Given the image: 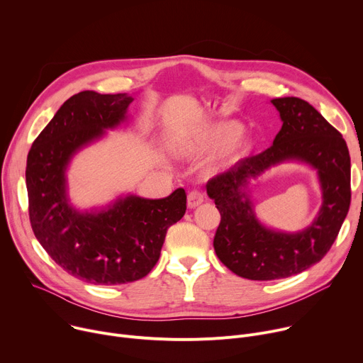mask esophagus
I'll list each match as a JSON object with an SVG mask.
<instances>
[{
  "instance_id": "34e87169",
  "label": "esophagus",
  "mask_w": 363,
  "mask_h": 363,
  "mask_svg": "<svg viewBox=\"0 0 363 363\" xmlns=\"http://www.w3.org/2000/svg\"><path fill=\"white\" fill-rule=\"evenodd\" d=\"M203 200H205V194H203L202 191L193 190V191H190L189 196H187V206H189L190 209H194L196 206L202 205Z\"/></svg>"
}]
</instances>
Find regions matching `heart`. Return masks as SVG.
Segmentation results:
<instances>
[{
	"mask_svg": "<svg viewBox=\"0 0 363 363\" xmlns=\"http://www.w3.org/2000/svg\"><path fill=\"white\" fill-rule=\"evenodd\" d=\"M242 125L238 121H219L200 125L173 143V148L180 157H202L224 147L212 161L209 172H218L233 164L250 147V141L239 135Z\"/></svg>",
	"mask_w": 363,
	"mask_h": 363,
	"instance_id": "heart-1",
	"label": "heart"
}]
</instances>
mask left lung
Listing matches in <instances>:
<instances>
[{"label": "left lung", "instance_id": "1", "mask_svg": "<svg viewBox=\"0 0 363 363\" xmlns=\"http://www.w3.org/2000/svg\"><path fill=\"white\" fill-rule=\"evenodd\" d=\"M271 104L283 121L272 145L206 184L220 213L213 239L218 258L236 275L255 281L287 278L317 264L333 245L350 206V157L342 134L300 98ZM291 160L318 172L324 202L308 227L283 233L259 222L249 184L271 167Z\"/></svg>", "mask_w": 363, "mask_h": 363}]
</instances>
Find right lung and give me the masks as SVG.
I'll return each mask as SVG.
<instances>
[{"label": "right lung", "instance_id": "obj_1", "mask_svg": "<svg viewBox=\"0 0 363 363\" xmlns=\"http://www.w3.org/2000/svg\"><path fill=\"white\" fill-rule=\"evenodd\" d=\"M133 95L84 91L69 98L34 140L26 169L33 232L50 258L95 286L133 283L157 264L167 229L186 213V191L164 199L118 196L102 208L70 203L67 169L74 154L128 123Z\"/></svg>", "mask_w": 363, "mask_h": 363}]
</instances>
